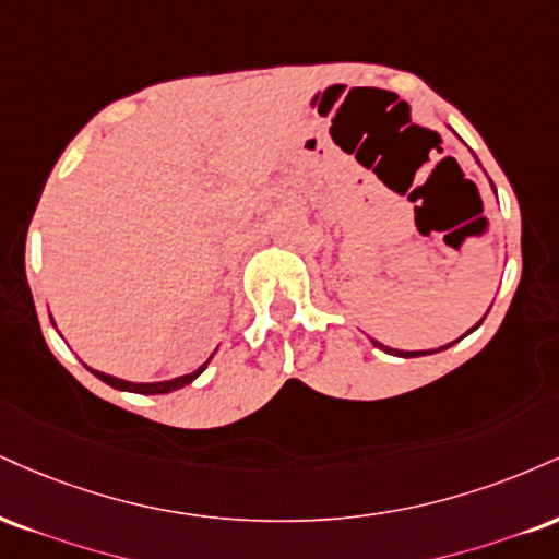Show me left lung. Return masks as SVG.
Listing matches in <instances>:
<instances>
[{
    "label": "left lung",
    "instance_id": "obj_1",
    "mask_svg": "<svg viewBox=\"0 0 559 559\" xmlns=\"http://www.w3.org/2000/svg\"><path fill=\"white\" fill-rule=\"evenodd\" d=\"M479 325H481V320H479V322H476V325H474V328H472V331H468V333H474V331H476V328H479ZM468 333H466V335H468ZM461 338H463V335H461ZM461 338H459V341H461ZM372 344H374V346H378V348H382V352H388V354H395V356H406V359H412V356H427V354H437V352H445V348H450V346H453V344H455V341H453V344H448V346L432 348V352H399V348H388V346H382V344H380V341H374V338H372Z\"/></svg>",
    "mask_w": 559,
    "mask_h": 559
}]
</instances>
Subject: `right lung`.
Here are the masks:
<instances>
[{"instance_id":"1","label":"right lung","mask_w":559,"mask_h":559,"mask_svg":"<svg viewBox=\"0 0 559 559\" xmlns=\"http://www.w3.org/2000/svg\"><path fill=\"white\" fill-rule=\"evenodd\" d=\"M207 361H211V359H207ZM207 361H205L203 367H198L190 374H181V378L160 380V382H130V380L114 378V374L98 372V369H91V367H87V369H91V372L96 374L98 380H104L106 385H111V388H117V390H130V393H140V395H156V393H171V390H179V388L190 385L194 378H200V374H203V369L207 367Z\"/></svg>"}]
</instances>
